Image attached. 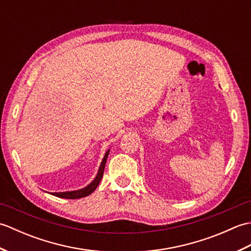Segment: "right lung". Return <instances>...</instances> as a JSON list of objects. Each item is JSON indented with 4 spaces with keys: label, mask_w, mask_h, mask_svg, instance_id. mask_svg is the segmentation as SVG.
<instances>
[{
    "label": "right lung",
    "mask_w": 251,
    "mask_h": 251,
    "mask_svg": "<svg viewBox=\"0 0 251 251\" xmlns=\"http://www.w3.org/2000/svg\"><path fill=\"white\" fill-rule=\"evenodd\" d=\"M109 152L108 151L105 153V155L102 159V163L100 165V168L98 170V174H97V177L95 178V180L93 181L92 183L89 185H87L86 188H84L82 190H78V191H72V192H59V193H52V195L60 197V199H68V200H76V199H82V197L85 196H88L89 194H92L93 192L97 188L101 178H102L103 176V170L105 167V163H106V158H108L109 155Z\"/></svg>",
    "instance_id": "obj_1"
}]
</instances>
